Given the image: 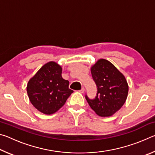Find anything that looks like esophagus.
Returning <instances> with one entry per match:
<instances>
[{"instance_id":"obj_1","label":"esophagus","mask_w":155,"mask_h":155,"mask_svg":"<svg viewBox=\"0 0 155 155\" xmlns=\"http://www.w3.org/2000/svg\"><path fill=\"white\" fill-rule=\"evenodd\" d=\"M79 91H80L81 93H84V91H85V88L82 87V89H81V90Z\"/></svg>"}]
</instances>
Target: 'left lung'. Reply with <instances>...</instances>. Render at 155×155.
<instances>
[{
  "mask_svg": "<svg viewBox=\"0 0 155 155\" xmlns=\"http://www.w3.org/2000/svg\"><path fill=\"white\" fill-rule=\"evenodd\" d=\"M93 80L97 86L94 99L85 98L89 105L102 117L111 116L118 111L127 98L128 85L124 76L106 59H101L91 68Z\"/></svg>",
  "mask_w": 155,
  "mask_h": 155,
  "instance_id": "left-lung-1",
  "label": "left lung"
}]
</instances>
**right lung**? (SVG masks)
<instances>
[{
    "instance_id": "add662e5",
    "label": "right lung",
    "mask_w": 155,
    "mask_h": 155,
    "mask_svg": "<svg viewBox=\"0 0 155 155\" xmlns=\"http://www.w3.org/2000/svg\"><path fill=\"white\" fill-rule=\"evenodd\" d=\"M61 72L59 65L50 61L28 82L27 91L31 104L44 114L58 111L73 92L69 89V81L62 78Z\"/></svg>"
}]
</instances>
